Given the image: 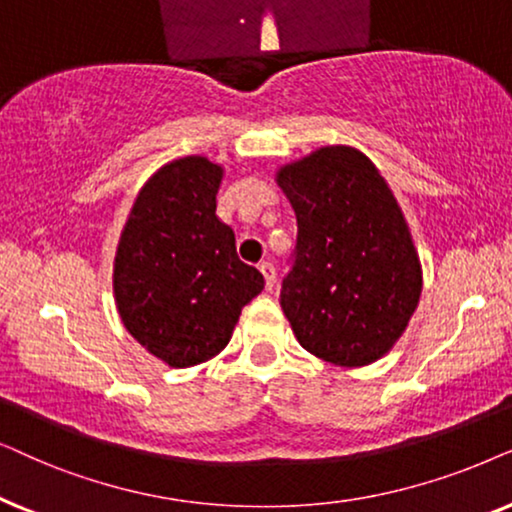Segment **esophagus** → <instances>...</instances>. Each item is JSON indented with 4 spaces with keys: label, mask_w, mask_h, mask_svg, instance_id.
<instances>
[{
    "label": "esophagus",
    "mask_w": 512,
    "mask_h": 512,
    "mask_svg": "<svg viewBox=\"0 0 512 512\" xmlns=\"http://www.w3.org/2000/svg\"><path fill=\"white\" fill-rule=\"evenodd\" d=\"M260 271H262V276H264V283H267V290L274 288V283H276V269H274V264H271V262H262V264H260Z\"/></svg>",
    "instance_id": "1"
}]
</instances>
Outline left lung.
Listing matches in <instances>:
<instances>
[{
  "label": "left lung",
  "mask_w": 512,
  "mask_h": 512,
  "mask_svg": "<svg viewBox=\"0 0 512 512\" xmlns=\"http://www.w3.org/2000/svg\"><path fill=\"white\" fill-rule=\"evenodd\" d=\"M297 217L281 309L297 342L339 367L384 358L417 311L421 262L398 201L356 147L327 145L276 170Z\"/></svg>",
  "instance_id": "1"
}]
</instances>
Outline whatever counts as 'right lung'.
Masks as SVG:
<instances>
[{
	"label": "right lung",
	"instance_id": "obj_1",
	"mask_svg": "<svg viewBox=\"0 0 512 512\" xmlns=\"http://www.w3.org/2000/svg\"><path fill=\"white\" fill-rule=\"evenodd\" d=\"M224 168L208 156L161 166L135 196L114 257V302L133 339L170 367H192L229 344L264 278L236 255L215 215Z\"/></svg>",
	"mask_w": 512,
	"mask_h": 512
}]
</instances>
